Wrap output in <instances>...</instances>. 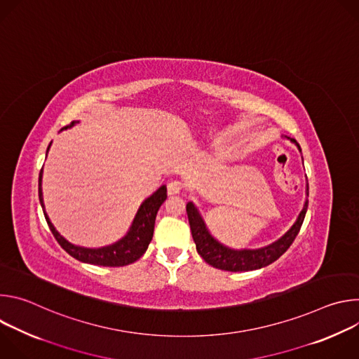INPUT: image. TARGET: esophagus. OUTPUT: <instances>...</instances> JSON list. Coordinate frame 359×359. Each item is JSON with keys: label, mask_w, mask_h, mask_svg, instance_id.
<instances>
[{"label": "esophagus", "mask_w": 359, "mask_h": 359, "mask_svg": "<svg viewBox=\"0 0 359 359\" xmlns=\"http://www.w3.org/2000/svg\"><path fill=\"white\" fill-rule=\"evenodd\" d=\"M182 189H183V184L180 182H177V180H173V182H170L168 184L169 194H179L182 191Z\"/></svg>", "instance_id": "obj_1"}]
</instances>
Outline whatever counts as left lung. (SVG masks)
<instances>
[{"instance_id":"left-lung-1","label":"left lung","mask_w":359,"mask_h":359,"mask_svg":"<svg viewBox=\"0 0 359 359\" xmlns=\"http://www.w3.org/2000/svg\"><path fill=\"white\" fill-rule=\"evenodd\" d=\"M290 139V137H287ZM292 143L297 144L298 150L301 151L299 144L294 140L290 139ZM306 196H309V184H306ZM306 208H309V200L305 198L304 208L299 212L295 223L291 226V229L281 236L278 240L274 243L262 247V248H255V250H233L222 243H219L208 230L206 223L201 219L197 208L191 201L186 204V212L189 217V224L191 230L193 240L196 243V250L200 254V257L206 262L208 264L224 270V271H251V270H259L263 269L271 263H274L277 259H280L281 255L288 250V247L292 244L295 240L305 213Z\"/></svg>"}]
</instances>
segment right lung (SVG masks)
<instances>
[{
  "mask_svg": "<svg viewBox=\"0 0 359 359\" xmlns=\"http://www.w3.org/2000/svg\"><path fill=\"white\" fill-rule=\"evenodd\" d=\"M76 122H71V125L62 128L68 129L72 128ZM50 147V143L46 149V153ZM168 189L166 186H161L155 193L150 194L142 204L140 208L132 222V226L129 231L126 233L125 237L118 240L114 244L105 245V247H99V248H86V247H79L74 245L69 241H67L54 227V224L50 223L48 215L45 213V206H43V197H42V169L39 172V179H38V194H39V203L41 208L43 210L45 220L49 226V230L53 231L55 240L60 243V245L74 259L88 263V264H95V266H104V267H122L135 263L139 260L144 251L149 247V243L151 241L153 237V230H155V220L159 208L163 204V201L168 197Z\"/></svg>",
  "mask_w": 359,
  "mask_h": 359,
  "instance_id": "right-lung-1",
  "label": "right lung"
}]
</instances>
